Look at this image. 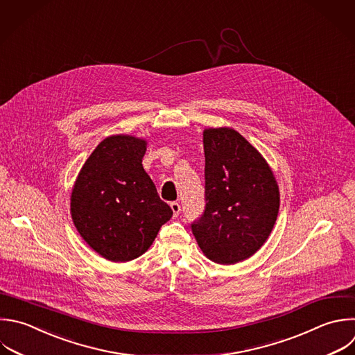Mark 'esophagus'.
<instances>
[{"instance_id": "obj_1", "label": "esophagus", "mask_w": 355, "mask_h": 355, "mask_svg": "<svg viewBox=\"0 0 355 355\" xmlns=\"http://www.w3.org/2000/svg\"><path fill=\"white\" fill-rule=\"evenodd\" d=\"M171 209L173 212V216H178L180 214V204L179 202H171Z\"/></svg>"}]
</instances>
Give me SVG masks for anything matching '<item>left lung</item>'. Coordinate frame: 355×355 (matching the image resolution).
I'll return each instance as SVG.
<instances>
[{"mask_svg":"<svg viewBox=\"0 0 355 355\" xmlns=\"http://www.w3.org/2000/svg\"><path fill=\"white\" fill-rule=\"evenodd\" d=\"M202 143L207 204L191 230L207 258L237 263L268 240L279 212V186L266 159L234 129L208 128Z\"/></svg>","mask_w":355,"mask_h":355,"instance_id":"left-lung-1","label":"left lung"}]
</instances>
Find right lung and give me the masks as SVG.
I'll use <instances>...</instances> for the list:
<instances>
[{"label": "right lung", "mask_w": 355, "mask_h": 355, "mask_svg": "<svg viewBox=\"0 0 355 355\" xmlns=\"http://www.w3.org/2000/svg\"><path fill=\"white\" fill-rule=\"evenodd\" d=\"M147 141L130 135L104 139L82 166L71 215L82 239L103 258L128 262L143 255L172 218L143 168Z\"/></svg>", "instance_id": "1"}]
</instances>
